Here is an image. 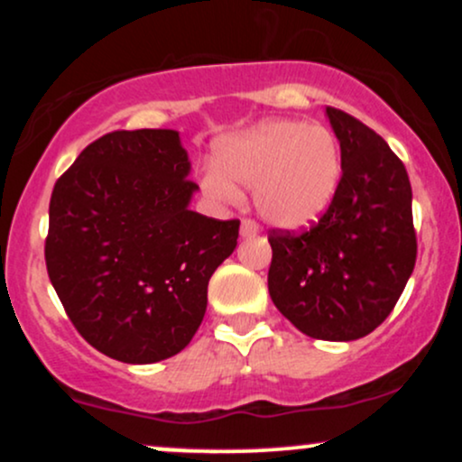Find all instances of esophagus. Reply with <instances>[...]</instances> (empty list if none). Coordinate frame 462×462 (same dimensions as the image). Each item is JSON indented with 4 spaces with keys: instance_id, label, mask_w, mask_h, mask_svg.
Masks as SVG:
<instances>
[{
    "instance_id": "1",
    "label": "esophagus",
    "mask_w": 462,
    "mask_h": 462,
    "mask_svg": "<svg viewBox=\"0 0 462 462\" xmlns=\"http://www.w3.org/2000/svg\"><path fill=\"white\" fill-rule=\"evenodd\" d=\"M258 232H261V227H258L256 221H252V219H243V224H241V236H243V238H252V236H256Z\"/></svg>"
}]
</instances>
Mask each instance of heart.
<instances>
[{"label":"heart","instance_id":"1","mask_svg":"<svg viewBox=\"0 0 462 462\" xmlns=\"http://www.w3.org/2000/svg\"><path fill=\"white\" fill-rule=\"evenodd\" d=\"M341 178V145L330 130L275 119L217 143L215 162L201 173V190L217 204H238L241 187H254L264 221L306 230L328 213Z\"/></svg>","mask_w":462,"mask_h":462}]
</instances>
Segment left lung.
Segmentation results:
<instances>
[{
  "mask_svg": "<svg viewBox=\"0 0 462 462\" xmlns=\"http://www.w3.org/2000/svg\"><path fill=\"white\" fill-rule=\"evenodd\" d=\"M326 116L341 145V187L309 232L272 230L267 282L300 332L356 341L389 317L415 269L412 190L383 136L343 110Z\"/></svg>",
  "mask_w": 462,
  "mask_h": 462,
  "instance_id": "1",
  "label": "left lung"
}]
</instances>
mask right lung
<instances>
[{
  "label": "right lung",
  "mask_w": 462,
  "mask_h": 462,
  "mask_svg": "<svg viewBox=\"0 0 462 462\" xmlns=\"http://www.w3.org/2000/svg\"><path fill=\"white\" fill-rule=\"evenodd\" d=\"M189 153L176 130H116L58 178L45 263L76 330L106 356L147 365L198 332L208 280L235 252L238 221L189 208Z\"/></svg>",
  "instance_id": "1"
}]
</instances>
